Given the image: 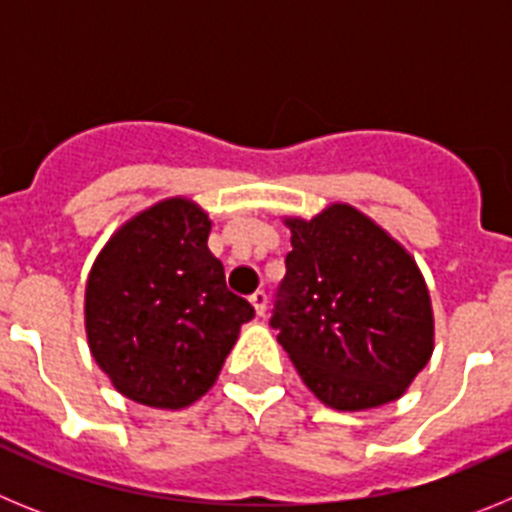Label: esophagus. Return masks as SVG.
<instances>
[{"label":"esophagus","instance_id":"obj_1","mask_svg":"<svg viewBox=\"0 0 512 512\" xmlns=\"http://www.w3.org/2000/svg\"><path fill=\"white\" fill-rule=\"evenodd\" d=\"M248 300H251V305H253V310H256V315H264L266 312V292H261V289H256V292H253L251 297H248Z\"/></svg>","mask_w":512,"mask_h":512}]
</instances>
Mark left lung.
<instances>
[{"instance_id":"1","label":"left lung","mask_w":512,"mask_h":512,"mask_svg":"<svg viewBox=\"0 0 512 512\" xmlns=\"http://www.w3.org/2000/svg\"><path fill=\"white\" fill-rule=\"evenodd\" d=\"M271 315L307 390L356 413L405 395L433 354L428 284L405 246L346 202L302 220Z\"/></svg>"}]
</instances>
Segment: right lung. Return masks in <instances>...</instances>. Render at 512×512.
Segmentation results:
<instances>
[{"label": "right lung", "instance_id": "right-lung-1", "mask_svg": "<svg viewBox=\"0 0 512 512\" xmlns=\"http://www.w3.org/2000/svg\"><path fill=\"white\" fill-rule=\"evenodd\" d=\"M210 217L169 197L120 225L94 259L84 325L94 361L128 400L179 410L223 369L253 307L225 287Z\"/></svg>", "mask_w": 512, "mask_h": 512}]
</instances>
